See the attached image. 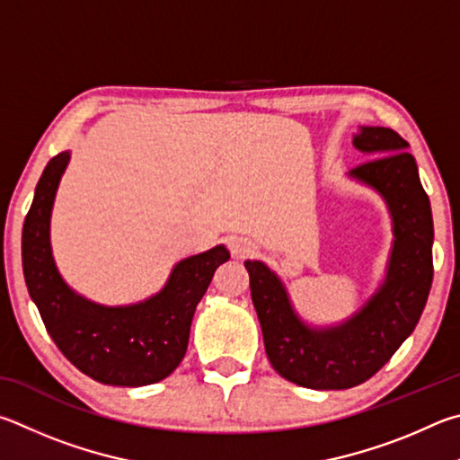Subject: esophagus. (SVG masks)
I'll use <instances>...</instances> for the list:
<instances>
[{
	"label": "esophagus",
	"instance_id": "1",
	"mask_svg": "<svg viewBox=\"0 0 460 460\" xmlns=\"http://www.w3.org/2000/svg\"><path fill=\"white\" fill-rule=\"evenodd\" d=\"M230 252L234 259H246L256 252V246L251 238L246 236H234L230 240Z\"/></svg>",
	"mask_w": 460,
	"mask_h": 460
}]
</instances>
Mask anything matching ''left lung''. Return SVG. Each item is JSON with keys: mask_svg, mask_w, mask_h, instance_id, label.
<instances>
[{"mask_svg": "<svg viewBox=\"0 0 460 460\" xmlns=\"http://www.w3.org/2000/svg\"><path fill=\"white\" fill-rule=\"evenodd\" d=\"M353 147L374 157L348 173L385 201L392 251L377 291L341 323L309 325L262 261H246L272 367L311 390H348L388 364L420 319L432 285V212L410 145L385 127H359Z\"/></svg>", "mask_w": 460, "mask_h": 460, "instance_id": "8db88e82", "label": "left lung"}]
</instances>
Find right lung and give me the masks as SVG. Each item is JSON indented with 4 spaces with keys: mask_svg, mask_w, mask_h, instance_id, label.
<instances>
[{
    "mask_svg": "<svg viewBox=\"0 0 460 460\" xmlns=\"http://www.w3.org/2000/svg\"><path fill=\"white\" fill-rule=\"evenodd\" d=\"M70 151L48 161L22 230V264L28 293L48 333L80 372L107 385L139 388L161 382L180 366L198 303L216 269L230 259L224 244L188 256L169 272L159 293L133 305L94 303L68 287L50 244L54 198Z\"/></svg>",
    "mask_w": 460,
    "mask_h": 460,
    "instance_id": "1",
    "label": "right lung"
}]
</instances>
